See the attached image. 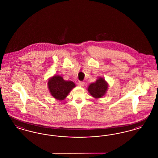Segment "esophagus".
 I'll list each match as a JSON object with an SVG mask.
<instances>
[{
	"label": "esophagus",
	"instance_id": "34e87169",
	"mask_svg": "<svg viewBox=\"0 0 158 158\" xmlns=\"http://www.w3.org/2000/svg\"><path fill=\"white\" fill-rule=\"evenodd\" d=\"M77 85H78L79 86H83L85 85V82H82V81H79V82L77 83Z\"/></svg>",
	"mask_w": 158,
	"mask_h": 158
}]
</instances>
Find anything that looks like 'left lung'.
I'll return each instance as SVG.
<instances>
[{
    "label": "left lung",
    "instance_id": "left-lung-1",
    "mask_svg": "<svg viewBox=\"0 0 158 158\" xmlns=\"http://www.w3.org/2000/svg\"><path fill=\"white\" fill-rule=\"evenodd\" d=\"M108 88V84L103 78H99L97 82L91 83L88 90L90 95L95 98H101L105 95Z\"/></svg>",
    "mask_w": 158,
    "mask_h": 158
}]
</instances>
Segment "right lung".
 <instances>
[{
  "instance_id": "obj_1",
  "label": "right lung",
  "mask_w": 158,
  "mask_h": 158,
  "mask_svg": "<svg viewBox=\"0 0 158 158\" xmlns=\"http://www.w3.org/2000/svg\"><path fill=\"white\" fill-rule=\"evenodd\" d=\"M50 92L54 98L63 100L66 98L75 86L72 81H66L60 76H54L48 82Z\"/></svg>"
}]
</instances>
